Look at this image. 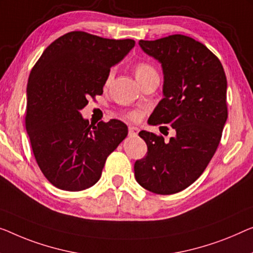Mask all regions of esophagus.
<instances>
[{
	"label": "esophagus",
	"mask_w": 253,
	"mask_h": 253,
	"mask_svg": "<svg viewBox=\"0 0 253 253\" xmlns=\"http://www.w3.org/2000/svg\"><path fill=\"white\" fill-rule=\"evenodd\" d=\"M138 131H139V129L137 127H135V126L128 127V134L131 135V136H135V135H137Z\"/></svg>",
	"instance_id": "obj_1"
}]
</instances>
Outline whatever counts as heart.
Masks as SVG:
<instances>
[{"mask_svg": "<svg viewBox=\"0 0 253 253\" xmlns=\"http://www.w3.org/2000/svg\"><path fill=\"white\" fill-rule=\"evenodd\" d=\"M134 71H135V76H136L138 82H142L143 79H145L146 77L151 76V75L157 74V70L154 69V67L152 65H150L148 62H138L135 65L134 67ZM112 78V73L109 74L107 83L111 81ZM128 119L130 120H137L139 118V112L138 111H128L125 114Z\"/></svg>", "mask_w": 253, "mask_h": 253, "instance_id": "obj_1", "label": "heart"}]
</instances>
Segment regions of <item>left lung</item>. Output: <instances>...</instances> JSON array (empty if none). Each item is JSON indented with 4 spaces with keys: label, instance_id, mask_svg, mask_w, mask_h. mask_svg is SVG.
<instances>
[{
    "label": "left lung",
    "instance_id": "8db88e82",
    "mask_svg": "<svg viewBox=\"0 0 253 253\" xmlns=\"http://www.w3.org/2000/svg\"><path fill=\"white\" fill-rule=\"evenodd\" d=\"M142 50L161 62L164 95L151 115V125H168L176 136L141 130L146 156L134 165L135 178L156 194L185 190L205 171L219 145L227 120V79L219 59L206 45L185 35L139 41ZM168 134V133H167Z\"/></svg>",
    "mask_w": 253,
    "mask_h": 253
}]
</instances>
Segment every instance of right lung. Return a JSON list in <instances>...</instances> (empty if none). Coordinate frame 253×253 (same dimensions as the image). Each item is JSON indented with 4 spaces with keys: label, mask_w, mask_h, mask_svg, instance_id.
Returning a JSON list of instances; mask_svg holds the SVG:
<instances>
[{
    "label": "right lung",
    "mask_w": 253,
    "mask_h": 253,
    "mask_svg": "<svg viewBox=\"0 0 253 253\" xmlns=\"http://www.w3.org/2000/svg\"><path fill=\"white\" fill-rule=\"evenodd\" d=\"M134 45V40L70 32L48 45L30 71L26 130L40 169L60 190L93 186L107 158L127 136L120 120L92 126L79 111L103 93L110 68Z\"/></svg>",
    "instance_id": "obj_1"
}]
</instances>
